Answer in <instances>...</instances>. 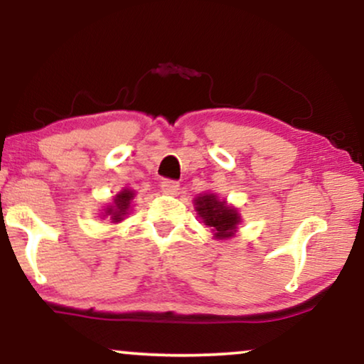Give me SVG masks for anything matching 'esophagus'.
<instances>
[{
  "mask_svg": "<svg viewBox=\"0 0 364 364\" xmlns=\"http://www.w3.org/2000/svg\"><path fill=\"white\" fill-rule=\"evenodd\" d=\"M161 188L164 193H168V196H176L178 192V188H181V183L177 181H171V178H166V181L161 182Z\"/></svg>",
  "mask_w": 364,
  "mask_h": 364,
  "instance_id": "esophagus-1",
  "label": "esophagus"
}]
</instances>
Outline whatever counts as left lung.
<instances>
[{"label": "left lung", "mask_w": 364, "mask_h": 364, "mask_svg": "<svg viewBox=\"0 0 364 364\" xmlns=\"http://www.w3.org/2000/svg\"><path fill=\"white\" fill-rule=\"evenodd\" d=\"M196 210L202 217L203 223L215 232L217 238L232 237L240 222V215L237 210L227 207L225 202H220L213 193H207L196 198Z\"/></svg>", "instance_id": "obj_1"}]
</instances>
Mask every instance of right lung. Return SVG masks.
<instances>
[{"label":"right lung","instance_id":"right-lung-1","mask_svg":"<svg viewBox=\"0 0 364 364\" xmlns=\"http://www.w3.org/2000/svg\"><path fill=\"white\" fill-rule=\"evenodd\" d=\"M134 193L131 191H122L121 193H117L116 198H114V205L107 207L106 215L111 217L112 222H119L122 220V217L126 215L129 210V205H131Z\"/></svg>","mask_w":364,"mask_h":364}]
</instances>
